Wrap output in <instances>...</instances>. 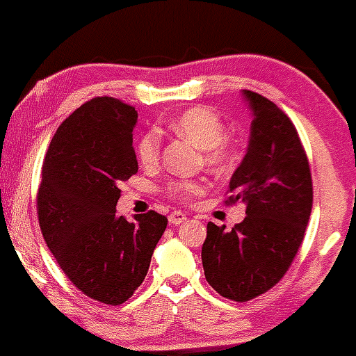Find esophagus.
<instances>
[{
	"mask_svg": "<svg viewBox=\"0 0 356 356\" xmlns=\"http://www.w3.org/2000/svg\"><path fill=\"white\" fill-rule=\"evenodd\" d=\"M186 220H187V216L181 211H174L169 214V222L174 224V226H179V224L186 222Z\"/></svg>",
	"mask_w": 356,
	"mask_h": 356,
	"instance_id": "obj_1",
	"label": "esophagus"
}]
</instances>
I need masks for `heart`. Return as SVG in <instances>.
I'll return each instance as SVG.
<instances>
[{
    "instance_id": "heart-1",
    "label": "heart",
    "mask_w": 356,
    "mask_h": 356,
    "mask_svg": "<svg viewBox=\"0 0 356 356\" xmlns=\"http://www.w3.org/2000/svg\"><path fill=\"white\" fill-rule=\"evenodd\" d=\"M169 129L175 136L186 138L192 145L202 150V159L212 170L226 169L232 157V147L224 138L226 129L222 120L206 107H192L184 110L169 122ZM137 159L142 165L154 167L159 162L161 137L155 130H149L138 138L136 145ZM202 191L199 181H175L169 186V194L175 199H191Z\"/></svg>"
}]
</instances>
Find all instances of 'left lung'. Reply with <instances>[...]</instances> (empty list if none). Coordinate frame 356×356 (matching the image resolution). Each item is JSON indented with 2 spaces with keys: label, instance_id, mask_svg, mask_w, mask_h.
<instances>
[{
  "label": "left lung",
  "instance_id": "1",
  "mask_svg": "<svg viewBox=\"0 0 356 356\" xmlns=\"http://www.w3.org/2000/svg\"><path fill=\"white\" fill-rule=\"evenodd\" d=\"M248 152L229 182L226 202L246 204V218L232 229L207 224L202 266L220 296L244 303L263 295L291 266L303 243L313 206L306 152L289 117L251 90Z\"/></svg>",
  "mask_w": 356,
  "mask_h": 356
}]
</instances>
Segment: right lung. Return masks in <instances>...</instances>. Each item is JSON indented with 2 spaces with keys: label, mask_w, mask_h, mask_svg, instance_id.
<instances>
[{
  "label": "right lung",
  "mask_w": 356,
  "mask_h": 356,
  "mask_svg": "<svg viewBox=\"0 0 356 356\" xmlns=\"http://www.w3.org/2000/svg\"><path fill=\"white\" fill-rule=\"evenodd\" d=\"M136 108L97 97L53 136L43 162L36 209L44 243L83 295L122 305L145 280L167 227L155 211L129 222L117 214L120 181L137 174Z\"/></svg>",
  "instance_id": "obj_1"
}]
</instances>
